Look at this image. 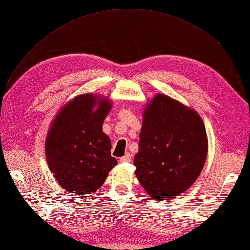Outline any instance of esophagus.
I'll use <instances>...</instances> for the list:
<instances>
[{
    "mask_svg": "<svg viewBox=\"0 0 250 250\" xmlns=\"http://www.w3.org/2000/svg\"><path fill=\"white\" fill-rule=\"evenodd\" d=\"M131 161V155L129 153H126L125 156L120 158V162H130Z\"/></svg>",
    "mask_w": 250,
    "mask_h": 250,
    "instance_id": "1",
    "label": "esophagus"
}]
</instances>
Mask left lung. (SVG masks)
Instances as JSON below:
<instances>
[{
    "instance_id": "8db88e82",
    "label": "left lung",
    "mask_w": 250,
    "mask_h": 250,
    "mask_svg": "<svg viewBox=\"0 0 250 250\" xmlns=\"http://www.w3.org/2000/svg\"><path fill=\"white\" fill-rule=\"evenodd\" d=\"M138 152L136 177L156 200H169L191 187L202 171L207 136L195 111L158 94L146 106Z\"/></svg>"
}]
</instances>
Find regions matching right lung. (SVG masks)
Instances as JSON below:
<instances>
[{
	"mask_svg": "<svg viewBox=\"0 0 250 250\" xmlns=\"http://www.w3.org/2000/svg\"><path fill=\"white\" fill-rule=\"evenodd\" d=\"M95 103L91 94L74 98L55 118L46 141L50 170L62 188L76 195L94 193L117 164L103 132L111 104L104 99L93 112Z\"/></svg>",
	"mask_w": 250,
	"mask_h": 250,
	"instance_id": "1",
	"label": "right lung"
}]
</instances>
